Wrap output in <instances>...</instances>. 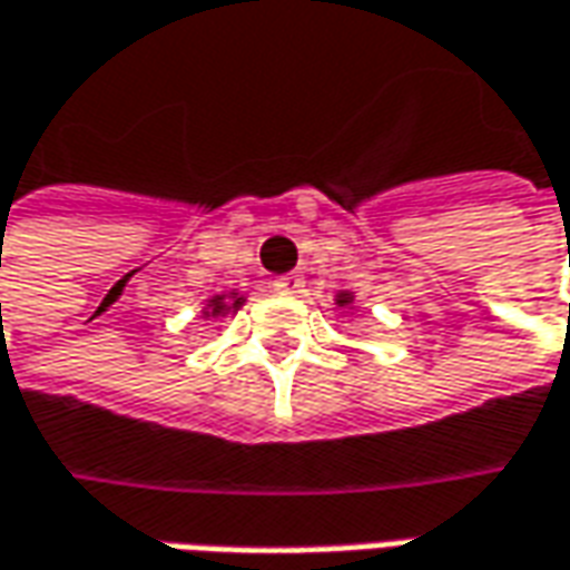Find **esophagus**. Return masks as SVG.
<instances>
[{
    "instance_id": "esophagus-1",
    "label": "esophagus",
    "mask_w": 570,
    "mask_h": 570,
    "mask_svg": "<svg viewBox=\"0 0 570 570\" xmlns=\"http://www.w3.org/2000/svg\"><path fill=\"white\" fill-rule=\"evenodd\" d=\"M274 293H281V296H299L305 289V281L299 274H284V277H274Z\"/></svg>"
}]
</instances>
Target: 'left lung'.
Wrapping results in <instances>:
<instances>
[{"mask_svg": "<svg viewBox=\"0 0 570 570\" xmlns=\"http://www.w3.org/2000/svg\"><path fill=\"white\" fill-rule=\"evenodd\" d=\"M334 303L341 305V308H353V303H356V296H353L350 289H341V293L334 296Z\"/></svg>", "mask_w": 570, "mask_h": 570, "instance_id": "1", "label": "left lung"}]
</instances>
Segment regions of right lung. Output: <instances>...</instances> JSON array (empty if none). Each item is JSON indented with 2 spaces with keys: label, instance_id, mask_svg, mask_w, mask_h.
Returning <instances> with one entry per match:
<instances>
[{
  "label": "right lung",
  "instance_id": "add662e5",
  "mask_svg": "<svg viewBox=\"0 0 570 570\" xmlns=\"http://www.w3.org/2000/svg\"><path fill=\"white\" fill-rule=\"evenodd\" d=\"M243 305H246V293H239V289H224V293H214L210 299H205V305H202V318L236 315Z\"/></svg>",
  "mask_w": 570,
  "mask_h": 570
}]
</instances>
